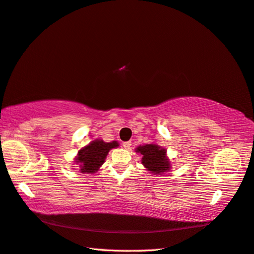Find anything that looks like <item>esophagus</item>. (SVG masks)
<instances>
[{
	"label": "esophagus",
	"instance_id": "obj_1",
	"mask_svg": "<svg viewBox=\"0 0 254 254\" xmlns=\"http://www.w3.org/2000/svg\"><path fill=\"white\" fill-rule=\"evenodd\" d=\"M123 146H124V148H125L126 150H129V149H130V146H131V142H130V141L124 142V143H123Z\"/></svg>",
	"mask_w": 254,
	"mask_h": 254
}]
</instances>
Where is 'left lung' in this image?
Instances as JSON below:
<instances>
[{
  "instance_id": "8db88e82",
  "label": "left lung",
  "mask_w": 254,
  "mask_h": 254,
  "mask_svg": "<svg viewBox=\"0 0 254 254\" xmlns=\"http://www.w3.org/2000/svg\"><path fill=\"white\" fill-rule=\"evenodd\" d=\"M134 151L142 155L141 164L153 175H163L171 171L172 164L167 150L156 143H146L137 146Z\"/></svg>"
}]
</instances>
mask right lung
<instances>
[{"label":"right lung","instance_id":"add662e5","mask_svg":"<svg viewBox=\"0 0 254 254\" xmlns=\"http://www.w3.org/2000/svg\"><path fill=\"white\" fill-rule=\"evenodd\" d=\"M120 145L117 141L104 142L102 139H95L78 151L74 162L82 174H93L103 165L110 150Z\"/></svg>","mask_w":254,"mask_h":254}]
</instances>
